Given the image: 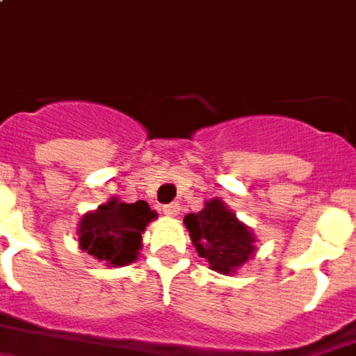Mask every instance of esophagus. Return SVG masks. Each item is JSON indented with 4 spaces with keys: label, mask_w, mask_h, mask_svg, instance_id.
<instances>
[{
    "label": "esophagus",
    "mask_w": 356,
    "mask_h": 356,
    "mask_svg": "<svg viewBox=\"0 0 356 356\" xmlns=\"http://www.w3.org/2000/svg\"><path fill=\"white\" fill-rule=\"evenodd\" d=\"M162 211L170 217L178 216V213H180V204H176V202H172V204H166V206H162Z\"/></svg>",
    "instance_id": "1"
}]
</instances>
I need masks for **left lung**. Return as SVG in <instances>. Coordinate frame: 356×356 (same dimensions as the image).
I'll return each mask as SVG.
<instances>
[{
    "instance_id": "left-lung-1",
    "label": "left lung",
    "mask_w": 356,
    "mask_h": 356,
    "mask_svg": "<svg viewBox=\"0 0 356 356\" xmlns=\"http://www.w3.org/2000/svg\"><path fill=\"white\" fill-rule=\"evenodd\" d=\"M184 223L190 229L197 254L217 273H235L254 252V235L221 200H211L202 211L188 213Z\"/></svg>"
}]
</instances>
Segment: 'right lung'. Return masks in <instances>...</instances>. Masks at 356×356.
Listing matches in <instances>:
<instances>
[{
    "label": "right lung",
    "mask_w": 356,
    "mask_h": 356,
    "mask_svg": "<svg viewBox=\"0 0 356 356\" xmlns=\"http://www.w3.org/2000/svg\"><path fill=\"white\" fill-rule=\"evenodd\" d=\"M156 213L147 202L123 204L115 197L88 213L80 221V247L106 261L109 266H123L137 259L140 249V233Z\"/></svg>",
    "instance_id": "obj_1"
}]
</instances>
